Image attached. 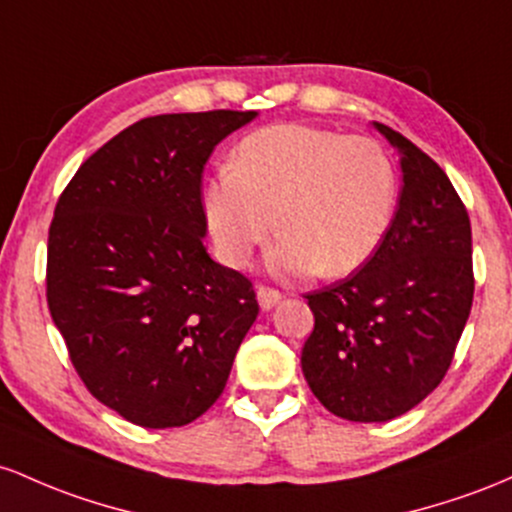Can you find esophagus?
Segmentation results:
<instances>
[{
	"label": "esophagus",
	"instance_id": "1",
	"mask_svg": "<svg viewBox=\"0 0 512 512\" xmlns=\"http://www.w3.org/2000/svg\"><path fill=\"white\" fill-rule=\"evenodd\" d=\"M256 295H258V304H261V309H273L275 304L283 300V292L268 285H258Z\"/></svg>",
	"mask_w": 512,
	"mask_h": 512
}]
</instances>
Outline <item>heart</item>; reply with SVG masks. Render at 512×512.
Returning <instances> with one entry per match:
<instances>
[{"mask_svg":"<svg viewBox=\"0 0 512 512\" xmlns=\"http://www.w3.org/2000/svg\"><path fill=\"white\" fill-rule=\"evenodd\" d=\"M394 203V169L377 142L309 125L251 132L205 191L222 261L246 266L275 227L283 237L273 271L326 278L353 273L375 254Z\"/></svg>","mask_w":512,"mask_h":512,"instance_id":"obj_1","label":"heart"}]
</instances>
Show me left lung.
Instances as JSON below:
<instances>
[{
  "mask_svg": "<svg viewBox=\"0 0 512 512\" xmlns=\"http://www.w3.org/2000/svg\"><path fill=\"white\" fill-rule=\"evenodd\" d=\"M399 147L404 188L377 251L348 278L307 292L314 331L302 372L333 416L384 423L442 382L472 312V225L455 186L423 149Z\"/></svg>",
  "mask_w": 512,
  "mask_h": 512,
  "instance_id": "1",
  "label": "left lung"
}]
</instances>
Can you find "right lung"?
Segmentation results:
<instances>
[{"mask_svg": "<svg viewBox=\"0 0 512 512\" xmlns=\"http://www.w3.org/2000/svg\"><path fill=\"white\" fill-rule=\"evenodd\" d=\"M256 111L142 118L67 183L48 232L45 297L79 380L142 428L220 399L258 317L254 283L208 256L203 169Z\"/></svg>", "mask_w": 512, "mask_h": 512, "instance_id": "1", "label": "right lung"}]
</instances>
